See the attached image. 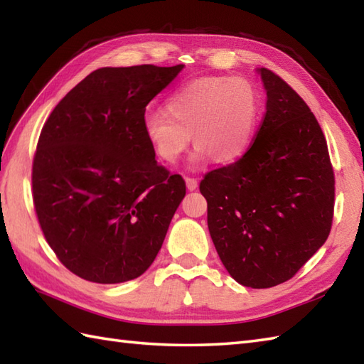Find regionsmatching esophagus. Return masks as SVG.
Here are the masks:
<instances>
[{
    "instance_id": "1",
    "label": "esophagus",
    "mask_w": 364,
    "mask_h": 364,
    "mask_svg": "<svg viewBox=\"0 0 364 364\" xmlns=\"http://www.w3.org/2000/svg\"><path fill=\"white\" fill-rule=\"evenodd\" d=\"M186 186H188L189 191H196L198 188V181L196 180V178L186 176Z\"/></svg>"
}]
</instances>
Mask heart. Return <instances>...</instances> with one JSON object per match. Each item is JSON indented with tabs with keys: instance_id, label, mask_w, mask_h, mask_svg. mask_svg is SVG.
Returning a JSON list of instances; mask_svg holds the SVG:
<instances>
[{
	"instance_id": "obj_1",
	"label": "heart",
	"mask_w": 364,
	"mask_h": 364,
	"mask_svg": "<svg viewBox=\"0 0 364 364\" xmlns=\"http://www.w3.org/2000/svg\"><path fill=\"white\" fill-rule=\"evenodd\" d=\"M166 112H150L142 120L144 136L156 156L173 164L192 141V164L214 158L230 164L249 150L257 128L259 98L244 78L202 76L173 90Z\"/></svg>"
}]
</instances>
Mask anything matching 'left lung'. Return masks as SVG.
Segmentation results:
<instances>
[{
	"instance_id": "1",
	"label": "left lung",
	"mask_w": 364,
	"mask_h": 364,
	"mask_svg": "<svg viewBox=\"0 0 364 364\" xmlns=\"http://www.w3.org/2000/svg\"><path fill=\"white\" fill-rule=\"evenodd\" d=\"M266 114L235 164L205 176L208 228L222 264L247 288L289 280L327 241L335 175L310 107L280 76L257 68Z\"/></svg>"
}]
</instances>
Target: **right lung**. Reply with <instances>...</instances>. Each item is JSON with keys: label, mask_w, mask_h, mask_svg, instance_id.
Instances as JSON below:
<instances>
[{"label": "right lung", "mask_w": 364, "mask_h": 364, "mask_svg": "<svg viewBox=\"0 0 364 364\" xmlns=\"http://www.w3.org/2000/svg\"><path fill=\"white\" fill-rule=\"evenodd\" d=\"M184 68L134 65L92 72L54 107L38 137L33 198L46 242L84 280L141 277L186 196L144 136L145 106Z\"/></svg>", "instance_id": "add662e5"}]
</instances>
